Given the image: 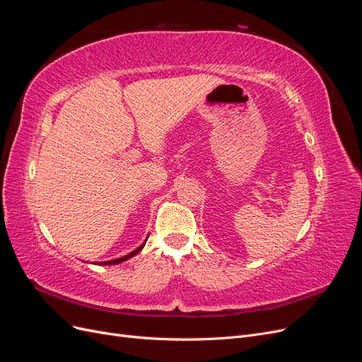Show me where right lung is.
Masks as SVG:
<instances>
[{
	"label": "right lung",
	"instance_id": "obj_1",
	"mask_svg": "<svg viewBox=\"0 0 362 362\" xmlns=\"http://www.w3.org/2000/svg\"><path fill=\"white\" fill-rule=\"evenodd\" d=\"M144 246H145V243L144 245H141V246H139L136 250H133V252H131V254H128V255H124L122 258H116V259H110V261H104V262H101V264H104V266H108V264H119V262H124V261H127V259H129L131 257H134L136 254H139V252L141 250V249H144Z\"/></svg>",
	"mask_w": 362,
	"mask_h": 362
}]
</instances>
